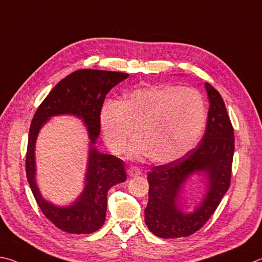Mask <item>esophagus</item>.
<instances>
[{
    "label": "esophagus",
    "mask_w": 262,
    "mask_h": 262,
    "mask_svg": "<svg viewBox=\"0 0 262 262\" xmlns=\"http://www.w3.org/2000/svg\"><path fill=\"white\" fill-rule=\"evenodd\" d=\"M126 171H127V175L130 177H137V176L141 175V170L137 167H128L126 169Z\"/></svg>",
    "instance_id": "34e87169"
}]
</instances>
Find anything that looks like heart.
Here are the masks:
<instances>
[{
    "mask_svg": "<svg viewBox=\"0 0 262 262\" xmlns=\"http://www.w3.org/2000/svg\"><path fill=\"white\" fill-rule=\"evenodd\" d=\"M104 140L121 154L136 126L138 135L127 157H150L158 164L175 162L199 140L207 121V108L198 91L177 85H150L128 92L121 102L108 101L101 110Z\"/></svg>",
    "mask_w": 262,
    "mask_h": 262,
    "instance_id": "1",
    "label": "heart"
}]
</instances>
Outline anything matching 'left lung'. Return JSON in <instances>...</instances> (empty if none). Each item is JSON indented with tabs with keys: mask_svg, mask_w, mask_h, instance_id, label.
I'll list each match as a JSON object with an SVG mask.
<instances>
[{
	"mask_svg": "<svg viewBox=\"0 0 262 262\" xmlns=\"http://www.w3.org/2000/svg\"><path fill=\"white\" fill-rule=\"evenodd\" d=\"M209 100L206 131L195 148L175 162L153 167L148 172L146 226L161 238L187 237L212 216L230 185L235 136L222 96L205 82ZM194 174L206 181L203 199L192 212L180 203L182 187Z\"/></svg>",
	"mask_w": 262,
	"mask_h": 262,
	"instance_id": "left-lung-1",
	"label": "left lung"
}]
</instances>
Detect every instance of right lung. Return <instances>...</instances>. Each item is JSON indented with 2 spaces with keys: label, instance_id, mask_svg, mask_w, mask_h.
Masks as SVG:
<instances>
[{
  "label": "right lung",
  "instance_id": "obj_1",
  "mask_svg": "<svg viewBox=\"0 0 262 262\" xmlns=\"http://www.w3.org/2000/svg\"><path fill=\"white\" fill-rule=\"evenodd\" d=\"M128 77L127 73L82 69L62 79L46 96L32 119L26 153V176L32 193L45 216L69 233H92L103 226L110 187L126 181L121 159L101 153L95 147L100 135V114L108 92ZM71 114L81 119L89 134L90 148L85 186L68 206L46 201L35 181V143L44 124L54 116Z\"/></svg>",
  "mask_w": 262,
  "mask_h": 262
}]
</instances>
